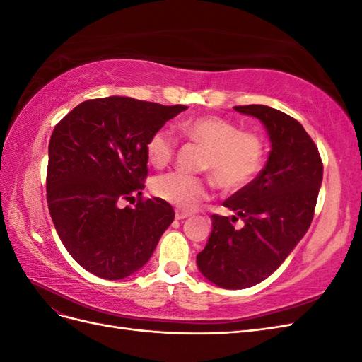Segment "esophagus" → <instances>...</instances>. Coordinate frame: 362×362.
<instances>
[{"label":"esophagus","mask_w":362,"mask_h":362,"mask_svg":"<svg viewBox=\"0 0 362 362\" xmlns=\"http://www.w3.org/2000/svg\"><path fill=\"white\" fill-rule=\"evenodd\" d=\"M190 214L185 213V211H180L177 210V213H175V217H177V221H182V218H187Z\"/></svg>","instance_id":"34e87169"}]
</instances>
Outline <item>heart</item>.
<instances>
[{
	"label": "heart",
	"instance_id": "obj_1",
	"mask_svg": "<svg viewBox=\"0 0 362 362\" xmlns=\"http://www.w3.org/2000/svg\"><path fill=\"white\" fill-rule=\"evenodd\" d=\"M182 134L202 146L208 156L204 169L211 172L226 192H237L254 180L264 161V141L252 131H242L235 122L221 116H201L181 124ZM177 140L168 128H158L146 141V156L156 168L172 160ZM210 182L182 172L158 177L152 190L160 199L185 211H193L210 198Z\"/></svg>",
	"mask_w": 362,
	"mask_h": 362
}]
</instances>
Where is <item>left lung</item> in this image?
<instances>
[{
	"label": "left lung",
	"instance_id": "8db88e82",
	"mask_svg": "<svg viewBox=\"0 0 362 362\" xmlns=\"http://www.w3.org/2000/svg\"><path fill=\"white\" fill-rule=\"evenodd\" d=\"M234 110L264 125L272 149L258 177L223 202L234 216H211V234L196 264L214 286L242 290L267 279L308 231L323 164L315 144L291 116L257 104ZM238 218L245 223L242 230L232 225Z\"/></svg>",
	"mask_w": 362,
	"mask_h": 362
}]
</instances>
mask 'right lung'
Here are the masks:
<instances>
[{"mask_svg":"<svg viewBox=\"0 0 362 362\" xmlns=\"http://www.w3.org/2000/svg\"><path fill=\"white\" fill-rule=\"evenodd\" d=\"M187 110L128 96L84 101L52 131L47 199L62 243L81 267L103 279H124L144 267L173 222L169 202L141 201L146 141ZM137 195L134 207L119 204Z\"/></svg>","mask_w":362,"mask_h":362,"instance_id":"obj_1","label":"right lung"}]
</instances>
